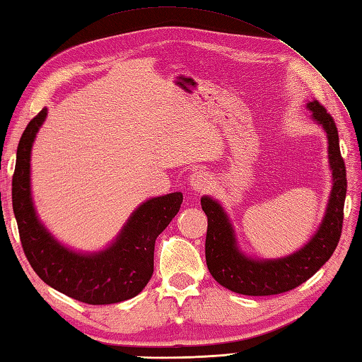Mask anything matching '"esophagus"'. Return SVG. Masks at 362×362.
Segmentation results:
<instances>
[{
  "mask_svg": "<svg viewBox=\"0 0 362 362\" xmlns=\"http://www.w3.org/2000/svg\"><path fill=\"white\" fill-rule=\"evenodd\" d=\"M188 185L196 193H202V191H207L211 187V177L205 171H196L189 175Z\"/></svg>",
  "mask_w": 362,
  "mask_h": 362,
  "instance_id": "obj_1",
  "label": "esophagus"
}]
</instances>
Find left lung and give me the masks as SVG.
<instances>
[{"label": "left lung", "mask_w": 362, "mask_h": 362, "mask_svg": "<svg viewBox=\"0 0 362 362\" xmlns=\"http://www.w3.org/2000/svg\"><path fill=\"white\" fill-rule=\"evenodd\" d=\"M306 108L313 112L315 122L327 132L332 188L322 224L301 250L281 259H252L246 256L237 246L233 226L221 204L210 196L201 197L202 210L209 219L205 237V260L209 272L218 284L235 293L268 296L301 286L327 264L341 240L346 173L339 147L337 127L329 112L317 100L309 102Z\"/></svg>", "instance_id": "left-lung-1"}]
</instances>
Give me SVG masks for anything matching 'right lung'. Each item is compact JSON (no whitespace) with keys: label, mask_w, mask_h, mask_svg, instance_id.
Here are the masks:
<instances>
[{"label":"right lung","mask_w":362,"mask_h":362,"mask_svg":"<svg viewBox=\"0 0 362 362\" xmlns=\"http://www.w3.org/2000/svg\"><path fill=\"white\" fill-rule=\"evenodd\" d=\"M45 117L47 108L21 134L12 177V207L25 256L45 284L70 298L88 304L130 300L151 281L155 240L180 210L183 196L169 193L141 204L103 251L69 250L39 221L31 196V148Z\"/></svg>","instance_id":"obj_1"}]
</instances>
